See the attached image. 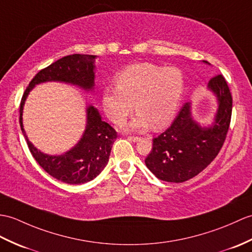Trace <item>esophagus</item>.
Segmentation results:
<instances>
[{
    "label": "esophagus",
    "mask_w": 252,
    "mask_h": 252,
    "mask_svg": "<svg viewBox=\"0 0 252 252\" xmlns=\"http://www.w3.org/2000/svg\"><path fill=\"white\" fill-rule=\"evenodd\" d=\"M127 139L131 140V142L136 143V142H138V140H139V137H137V136H128Z\"/></svg>",
    "instance_id": "1"
}]
</instances>
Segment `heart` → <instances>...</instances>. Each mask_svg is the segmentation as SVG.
Returning <instances> with one entry per match:
<instances>
[{
    "mask_svg": "<svg viewBox=\"0 0 252 252\" xmlns=\"http://www.w3.org/2000/svg\"><path fill=\"white\" fill-rule=\"evenodd\" d=\"M117 87L104 88L102 104L108 119L125 124L134 107L137 110L128 130L146 131L171 124L184 94L185 77L178 67L137 63L117 75Z\"/></svg>",
    "mask_w": 252,
    "mask_h": 252,
    "instance_id": "heart-1",
    "label": "heart"
}]
</instances>
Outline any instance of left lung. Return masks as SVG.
I'll return each instance as SVG.
<instances>
[{
  "instance_id": "left-lung-1",
  "label": "left lung",
  "mask_w": 252,
  "mask_h": 252,
  "mask_svg": "<svg viewBox=\"0 0 252 252\" xmlns=\"http://www.w3.org/2000/svg\"><path fill=\"white\" fill-rule=\"evenodd\" d=\"M210 65L207 61H203ZM207 89L217 102L212 124L204 126L186 103L172 126L157 138L145 160L157 178L167 183H184L200 174L215 159L223 145L232 115V95L222 75L209 80Z\"/></svg>"
}]
</instances>
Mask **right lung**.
<instances>
[{
  "label": "right lung",
  "instance_id": "add662e5",
  "mask_svg": "<svg viewBox=\"0 0 252 252\" xmlns=\"http://www.w3.org/2000/svg\"><path fill=\"white\" fill-rule=\"evenodd\" d=\"M91 55H71L61 58L39 71L29 84L20 104V126L34 159L50 176L69 185H80L94 179L107 165L117 133L102 120L93 105L86 108V128L74 147L62 155H47L29 140L23 128L22 114L26 99L33 88L44 83L57 81L93 92L95 85V59Z\"/></svg>",
  "mask_w": 252,
  "mask_h": 252
}]
</instances>
